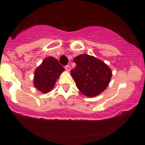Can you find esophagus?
Wrapping results in <instances>:
<instances>
[{
  "label": "esophagus",
  "mask_w": 145,
  "mask_h": 145,
  "mask_svg": "<svg viewBox=\"0 0 145 145\" xmlns=\"http://www.w3.org/2000/svg\"><path fill=\"white\" fill-rule=\"evenodd\" d=\"M65 69H66V70L67 72L70 71V70H71V67H70V65H67V66H65Z\"/></svg>",
  "instance_id": "obj_1"
}]
</instances>
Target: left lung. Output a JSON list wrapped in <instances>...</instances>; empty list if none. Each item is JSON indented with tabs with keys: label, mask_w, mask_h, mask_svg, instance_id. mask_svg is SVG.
<instances>
[{
	"label": "left lung",
	"mask_w": 145,
	"mask_h": 145,
	"mask_svg": "<svg viewBox=\"0 0 145 145\" xmlns=\"http://www.w3.org/2000/svg\"><path fill=\"white\" fill-rule=\"evenodd\" d=\"M73 61L76 67L70 72L71 76L83 94L97 97L105 90L112 78V70L108 65L86 54L75 57Z\"/></svg>",
	"instance_id": "obj_1"
}]
</instances>
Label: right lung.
<instances>
[{
	"label": "right lung",
	"instance_id": "right-lung-1",
	"mask_svg": "<svg viewBox=\"0 0 145 145\" xmlns=\"http://www.w3.org/2000/svg\"><path fill=\"white\" fill-rule=\"evenodd\" d=\"M64 71L65 69L57 59L52 57L45 58L35 70L34 87L42 93H48L53 89L56 81Z\"/></svg>",
	"mask_w": 145,
	"mask_h": 145
}]
</instances>
